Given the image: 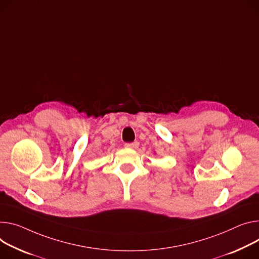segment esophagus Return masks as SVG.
<instances>
[{"instance_id": "34e87169", "label": "esophagus", "mask_w": 259, "mask_h": 259, "mask_svg": "<svg viewBox=\"0 0 259 259\" xmlns=\"http://www.w3.org/2000/svg\"><path fill=\"white\" fill-rule=\"evenodd\" d=\"M139 146L138 142H134V143H128V144H125V148H128V149H137Z\"/></svg>"}]
</instances>
